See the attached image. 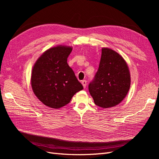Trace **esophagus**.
<instances>
[{
	"label": "esophagus",
	"mask_w": 159,
	"mask_h": 159,
	"mask_svg": "<svg viewBox=\"0 0 159 159\" xmlns=\"http://www.w3.org/2000/svg\"><path fill=\"white\" fill-rule=\"evenodd\" d=\"M81 84H82V85H83V86H84V88H85L86 85H87V81H86L85 80H83L82 81H81Z\"/></svg>",
	"instance_id": "34e87169"
}]
</instances>
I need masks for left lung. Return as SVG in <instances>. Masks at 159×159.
I'll return each mask as SVG.
<instances>
[{"label": "left lung", "instance_id": "8db88e82", "mask_svg": "<svg viewBox=\"0 0 159 159\" xmlns=\"http://www.w3.org/2000/svg\"><path fill=\"white\" fill-rule=\"evenodd\" d=\"M130 85L131 76L123 57L103 48L98 70L88 86L95 104L102 108L115 106L125 98Z\"/></svg>", "mask_w": 159, "mask_h": 159}]
</instances>
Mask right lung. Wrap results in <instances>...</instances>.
<instances>
[{
    "mask_svg": "<svg viewBox=\"0 0 159 159\" xmlns=\"http://www.w3.org/2000/svg\"><path fill=\"white\" fill-rule=\"evenodd\" d=\"M71 50V47L52 48L38 58L33 67V91L48 107H64L70 102L75 93L84 89L67 62Z\"/></svg>",
    "mask_w": 159,
    "mask_h": 159,
    "instance_id": "1",
    "label": "right lung"
}]
</instances>
